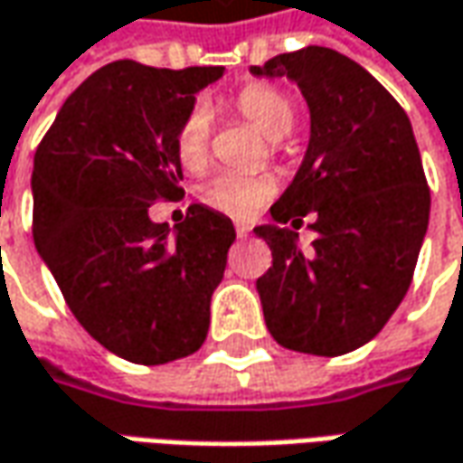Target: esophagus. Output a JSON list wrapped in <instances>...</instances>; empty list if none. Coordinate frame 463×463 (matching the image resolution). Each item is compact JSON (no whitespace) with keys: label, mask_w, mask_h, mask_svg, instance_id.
Segmentation results:
<instances>
[{"label":"esophagus","mask_w":463,"mask_h":463,"mask_svg":"<svg viewBox=\"0 0 463 463\" xmlns=\"http://www.w3.org/2000/svg\"><path fill=\"white\" fill-rule=\"evenodd\" d=\"M235 232H238V238H248L250 225H246V222H238V225H235Z\"/></svg>","instance_id":"esophagus-1"}]
</instances>
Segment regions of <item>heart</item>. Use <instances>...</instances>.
<instances>
[{"mask_svg": "<svg viewBox=\"0 0 463 463\" xmlns=\"http://www.w3.org/2000/svg\"><path fill=\"white\" fill-rule=\"evenodd\" d=\"M232 107L248 120L266 140L279 143L295 130L297 112L292 99L274 87H246ZM210 148V112L197 104L189 109L176 133V156L186 171H200L207 164ZM271 194V184L266 179L238 176V174H217L200 189L202 202L217 213L231 217L253 215Z\"/></svg>", "mask_w": 463, "mask_h": 463, "instance_id": "b5f03b06", "label": "heart"}]
</instances>
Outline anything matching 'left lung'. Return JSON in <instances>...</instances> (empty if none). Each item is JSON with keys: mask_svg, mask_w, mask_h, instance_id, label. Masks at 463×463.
I'll list each match as a JSON object with an SVG mask.
<instances>
[{"mask_svg": "<svg viewBox=\"0 0 463 463\" xmlns=\"http://www.w3.org/2000/svg\"><path fill=\"white\" fill-rule=\"evenodd\" d=\"M289 79L310 109V140L292 184L271 204L263 238L274 263L256 281L274 341L341 356L369 343L400 307L430 217V192L405 109L356 61L307 45L250 66ZM318 238L302 254L301 217Z\"/></svg>", "mask_w": 463, "mask_h": 463, "instance_id": "obj_1", "label": "left lung"}]
</instances>
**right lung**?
Instances as JSON below:
<instances>
[{
    "label": "right lung",
    "instance_id": "add662e5",
    "mask_svg": "<svg viewBox=\"0 0 463 463\" xmlns=\"http://www.w3.org/2000/svg\"><path fill=\"white\" fill-rule=\"evenodd\" d=\"M222 76L225 66L107 63L63 102L35 151V248L73 317L133 364L184 359L207 338L231 217L192 204L171 232L148 207L182 197L179 125Z\"/></svg>",
    "mask_w": 463,
    "mask_h": 463
}]
</instances>
